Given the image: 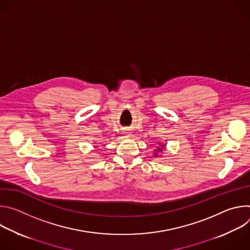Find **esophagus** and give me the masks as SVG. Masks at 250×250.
Segmentation results:
<instances>
[{
    "instance_id": "obj_1",
    "label": "esophagus",
    "mask_w": 250,
    "mask_h": 250,
    "mask_svg": "<svg viewBox=\"0 0 250 250\" xmlns=\"http://www.w3.org/2000/svg\"><path fill=\"white\" fill-rule=\"evenodd\" d=\"M125 134H126V135H129V134H130V131H127V130H126V131H125Z\"/></svg>"
}]
</instances>
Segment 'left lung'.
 <instances>
[{
  "instance_id": "8db88e82",
  "label": "left lung",
  "mask_w": 250,
  "mask_h": 250,
  "mask_svg": "<svg viewBox=\"0 0 250 250\" xmlns=\"http://www.w3.org/2000/svg\"><path fill=\"white\" fill-rule=\"evenodd\" d=\"M163 146H164L163 145H160V147H158V148H157V150H158V151H162V147H163ZM154 156H155V157H157V154H155Z\"/></svg>"
}]
</instances>
